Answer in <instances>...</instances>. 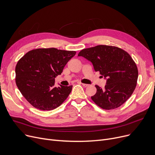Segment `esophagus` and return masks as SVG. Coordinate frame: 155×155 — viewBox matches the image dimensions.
Returning <instances> with one entry per match:
<instances>
[{
	"label": "esophagus",
	"instance_id": "1",
	"mask_svg": "<svg viewBox=\"0 0 155 155\" xmlns=\"http://www.w3.org/2000/svg\"><path fill=\"white\" fill-rule=\"evenodd\" d=\"M82 84V85L84 87H85L88 86V84H82H82Z\"/></svg>",
	"mask_w": 155,
	"mask_h": 155
}]
</instances>
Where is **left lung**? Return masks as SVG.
Returning a JSON list of instances; mask_svg holds the SVG:
<instances>
[{
	"label": "left lung",
	"mask_w": 155,
	"mask_h": 155,
	"mask_svg": "<svg viewBox=\"0 0 155 155\" xmlns=\"http://www.w3.org/2000/svg\"><path fill=\"white\" fill-rule=\"evenodd\" d=\"M78 56L91 61L95 71L106 79L105 88L98 85L92 100L100 107L110 110L123 104L133 94L138 77L137 66L126 51L112 46L98 45L84 49Z\"/></svg>",
	"instance_id": "left-lung-1"
}]
</instances>
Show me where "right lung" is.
Wrapping results in <instances>:
<instances>
[{"instance_id":"add662e5","label":"right lung","mask_w":155,"mask_h":155,"mask_svg":"<svg viewBox=\"0 0 155 155\" xmlns=\"http://www.w3.org/2000/svg\"><path fill=\"white\" fill-rule=\"evenodd\" d=\"M76 51L39 48L28 52L15 67V83L19 91L34 107L51 110L59 107L70 94L72 85L54 87V78L61 75Z\"/></svg>"}]
</instances>
